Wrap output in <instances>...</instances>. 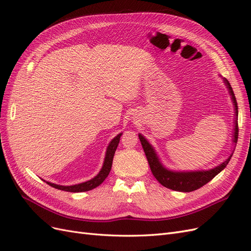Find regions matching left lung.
Listing matches in <instances>:
<instances>
[{
  "label": "left lung",
  "instance_id": "8db88e82",
  "mask_svg": "<svg viewBox=\"0 0 251 251\" xmlns=\"http://www.w3.org/2000/svg\"><path fill=\"white\" fill-rule=\"evenodd\" d=\"M224 85L226 86L227 90H228V93L231 97V100L233 103V110H234V128H233V134H232V142L237 143L238 141V134H239V128H238V103L235 100V96L232 91V88L230 86L229 81L226 78H223ZM139 139L141 142V146L143 148L144 153H146L147 159L150 164V168L151 173H153L154 177L158 180V182L163 186L168 187L173 191L177 192H183V193H189L196 191L203 185H205L208 182L214 179L217 175L222 172L226 165L228 164L229 160L231 159V156L233 154V151H231V154L227 157L225 160L215 168L206 170V171H172L166 169L165 166L162 164L160 158L157 155L156 150L154 147L148 141V139L144 137L142 134H138Z\"/></svg>",
  "mask_w": 251,
  "mask_h": 251
}]
</instances>
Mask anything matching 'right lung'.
Segmentation results:
<instances>
[{
  "label": "right lung",
  "mask_w": 251,
  "mask_h": 251,
  "mask_svg": "<svg viewBox=\"0 0 251 251\" xmlns=\"http://www.w3.org/2000/svg\"><path fill=\"white\" fill-rule=\"evenodd\" d=\"M123 135V133H119L117 136L114 137L107 148V151H105V156H104V160H103V164L102 168L100 169V173H98L96 176L92 179H90L86 182H82V183H78V184H74V185H59V184H55L52 183V182H48L46 180H44L46 182L47 184H49L50 186L60 189V191H65V192H70V193H81V192H88L93 189L95 187H97L98 185H100L102 182L104 181V179L108 177V175L111 171L112 168V163H113V158H114V154H115L116 149L118 147V143L120 140V136Z\"/></svg>",
  "instance_id": "right-lung-1"
}]
</instances>
